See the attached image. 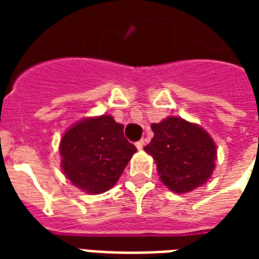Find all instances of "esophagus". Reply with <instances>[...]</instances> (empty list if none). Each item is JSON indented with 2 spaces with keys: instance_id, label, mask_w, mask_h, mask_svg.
Returning <instances> with one entry per match:
<instances>
[{
  "instance_id": "obj_1",
  "label": "esophagus",
  "mask_w": 259,
  "mask_h": 259,
  "mask_svg": "<svg viewBox=\"0 0 259 259\" xmlns=\"http://www.w3.org/2000/svg\"><path fill=\"white\" fill-rule=\"evenodd\" d=\"M136 146H137V149H142L144 148V140H140V141L136 142Z\"/></svg>"
}]
</instances>
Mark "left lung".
<instances>
[{
  "instance_id": "left-lung-1",
  "label": "left lung",
  "mask_w": 259,
  "mask_h": 259,
  "mask_svg": "<svg viewBox=\"0 0 259 259\" xmlns=\"http://www.w3.org/2000/svg\"><path fill=\"white\" fill-rule=\"evenodd\" d=\"M152 130L154 136L144 150L153 156L164 185L185 193L208 180L215 168L217 146L207 132L177 117L153 123Z\"/></svg>"
}]
</instances>
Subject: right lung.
<instances>
[{"mask_svg":"<svg viewBox=\"0 0 259 259\" xmlns=\"http://www.w3.org/2000/svg\"><path fill=\"white\" fill-rule=\"evenodd\" d=\"M137 152L123 136V125L110 115L83 119L60 141L62 168L71 183L87 193L110 189Z\"/></svg>","mask_w":259,"mask_h":259,"instance_id":"obj_1","label":"right lung"}]
</instances>
